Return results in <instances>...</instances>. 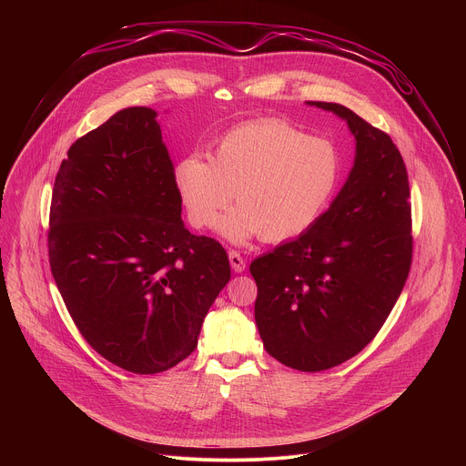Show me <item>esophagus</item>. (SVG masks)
I'll list each match as a JSON object with an SVG mask.
<instances>
[{
	"mask_svg": "<svg viewBox=\"0 0 466 466\" xmlns=\"http://www.w3.org/2000/svg\"><path fill=\"white\" fill-rule=\"evenodd\" d=\"M228 259H230V268L234 269V273H243L245 271V259L236 252V250H230L228 252Z\"/></svg>",
	"mask_w": 466,
	"mask_h": 466,
	"instance_id": "34e87169",
	"label": "esophagus"
}]
</instances>
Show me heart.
<instances>
[{"instance_id":"b5f03b06","label":"heart","mask_w":466,"mask_h":466,"mask_svg":"<svg viewBox=\"0 0 466 466\" xmlns=\"http://www.w3.org/2000/svg\"><path fill=\"white\" fill-rule=\"evenodd\" d=\"M341 177L338 147L308 137L284 119L239 125L218 142L212 162L186 157L175 186L195 228H212L232 203L219 232L232 243L254 236L286 241L306 232L324 212Z\"/></svg>"}]
</instances>
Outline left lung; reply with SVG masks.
Wrapping results in <instances>:
<instances>
[{
  "label": "left lung",
  "instance_id": "1",
  "mask_svg": "<svg viewBox=\"0 0 466 466\" xmlns=\"http://www.w3.org/2000/svg\"><path fill=\"white\" fill-rule=\"evenodd\" d=\"M306 105L347 121L354 166L329 208L256 258L250 275L265 350L291 369L320 372L374 339L408 280L413 238L408 171L392 140L343 105Z\"/></svg>",
  "mask_w": 466,
  "mask_h": 466
}]
</instances>
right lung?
<instances>
[{
    "label": "right lung",
    "mask_w": 466,
    "mask_h": 466,
    "mask_svg": "<svg viewBox=\"0 0 466 466\" xmlns=\"http://www.w3.org/2000/svg\"><path fill=\"white\" fill-rule=\"evenodd\" d=\"M157 116L123 108L70 147L47 234L55 284L83 338L135 374L186 360L230 280L225 248L184 227Z\"/></svg>",
    "instance_id": "1"
}]
</instances>
